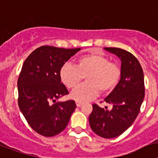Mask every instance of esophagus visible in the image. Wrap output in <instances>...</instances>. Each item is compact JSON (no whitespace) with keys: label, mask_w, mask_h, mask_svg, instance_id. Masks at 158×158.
Listing matches in <instances>:
<instances>
[{"label":"esophagus","mask_w":158,"mask_h":158,"mask_svg":"<svg viewBox=\"0 0 158 158\" xmlns=\"http://www.w3.org/2000/svg\"><path fill=\"white\" fill-rule=\"evenodd\" d=\"M83 105V103H82V102H77V101H76V106H77L78 107H79V106H81Z\"/></svg>","instance_id":"esophagus-1"}]
</instances>
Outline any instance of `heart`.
<instances>
[{
	"instance_id": "heart-1",
	"label": "heart",
	"mask_w": 158,
	"mask_h": 158,
	"mask_svg": "<svg viewBox=\"0 0 158 158\" xmlns=\"http://www.w3.org/2000/svg\"><path fill=\"white\" fill-rule=\"evenodd\" d=\"M86 76L84 84L79 85L71 93V98L84 102L93 99L98 92L109 93L116 87L121 78V69L108 57L91 53L77 59L75 66L65 64L60 70V77L68 88H74Z\"/></svg>"
}]
</instances>
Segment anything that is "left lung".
I'll return each instance as SVG.
<instances>
[{
	"label": "left lung",
	"instance_id": "left-lung-1",
	"mask_svg": "<svg viewBox=\"0 0 158 158\" xmlns=\"http://www.w3.org/2000/svg\"><path fill=\"white\" fill-rule=\"evenodd\" d=\"M104 49L120 59L121 78L116 87L104 99L112 104V110L93 104L89 123L98 136L113 138L125 132L139 113L145 97L144 74L139 61L130 52L118 48Z\"/></svg>",
	"mask_w": 158,
	"mask_h": 158
}]
</instances>
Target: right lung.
Segmentation results:
<instances>
[{
  "instance_id": "obj_1",
  "label": "right lung",
  "mask_w": 158,
  "mask_h": 158,
  "mask_svg": "<svg viewBox=\"0 0 158 158\" xmlns=\"http://www.w3.org/2000/svg\"><path fill=\"white\" fill-rule=\"evenodd\" d=\"M80 49L41 46L22 66L17 81L19 108L28 125L40 135L52 137L62 132L76 108L74 100H56L69 94L61 83L60 68Z\"/></svg>"
}]
</instances>
